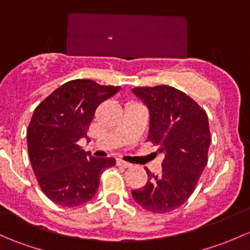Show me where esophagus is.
<instances>
[{
  "instance_id": "esophagus-1",
  "label": "esophagus",
  "mask_w": 250,
  "mask_h": 250,
  "mask_svg": "<svg viewBox=\"0 0 250 250\" xmlns=\"http://www.w3.org/2000/svg\"><path fill=\"white\" fill-rule=\"evenodd\" d=\"M116 163H117L118 167H132V164H130V163L125 162V160H123L122 158H117Z\"/></svg>"
}]
</instances>
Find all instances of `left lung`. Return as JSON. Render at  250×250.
<instances>
[{"mask_svg":"<svg viewBox=\"0 0 250 250\" xmlns=\"http://www.w3.org/2000/svg\"><path fill=\"white\" fill-rule=\"evenodd\" d=\"M132 91L148 106L147 141L164 154L162 172L154 175L145 167L148 180L143 188L132 190L133 198L152 213H167L188 200L207 165L208 117L194 99L171 86H144Z\"/></svg>","mask_w":250,"mask_h":250,"instance_id":"8db88e82","label":"left lung"}]
</instances>
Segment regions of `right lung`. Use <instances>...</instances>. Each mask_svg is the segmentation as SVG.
<instances>
[{
	"mask_svg": "<svg viewBox=\"0 0 250 250\" xmlns=\"http://www.w3.org/2000/svg\"><path fill=\"white\" fill-rule=\"evenodd\" d=\"M120 88L70 80L35 109L27 128L28 156L39 187L55 204L77 207L90 201L102 173L116 164L115 158H94L78 143L87 138L98 105Z\"/></svg>",
	"mask_w": 250,
	"mask_h": 250,
	"instance_id": "1",
	"label": "right lung"
}]
</instances>
